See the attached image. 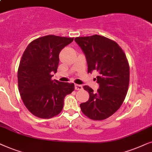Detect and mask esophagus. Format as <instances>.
I'll return each mask as SVG.
<instances>
[{"label":"esophagus","mask_w":152,"mask_h":152,"mask_svg":"<svg viewBox=\"0 0 152 152\" xmlns=\"http://www.w3.org/2000/svg\"><path fill=\"white\" fill-rule=\"evenodd\" d=\"M83 89L82 86L78 84H75V90H81Z\"/></svg>","instance_id":"obj_1"}]
</instances>
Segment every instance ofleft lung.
I'll use <instances>...</instances> for the list:
<instances>
[{"instance_id": "1", "label": "left lung", "mask_w": 152, "mask_h": 152, "mask_svg": "<svg viewBox=\"0 0 152 152\" xmlns=\"http://www.w3.org/2000/svg\"><path fill=\"white\" fill-rule=\"evenodd\" d=\"M74 40L86 56L88 73H99V88L94 92L89 86H83L90 98L80 104V109L93 120H105L120 108L126 97L130 76L128 60L122 48L104 36L78 37Z\"/></svg>"}]
</instances>
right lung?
I'll list each match as a JSON object with an SVG mask.
<instances>
[{
  "label": "right lung",
  "mask_w": 152,
  "mask_h": 152,
  "mask_svg": "<svg viewBox=\"0 0 152 152\" xmlns=\"http://www.w3.org/2000/svg\"><path fill=\"white\" fill-rule=\"evenodd\" d=\"M74 38L46 35L33 40L23 52L18 69V86L21 99L35 116L48 119L56 116L64 106L66 95L74 84L51 80L57 72L59 53Z\"/></svg>",
  "instance_id": "obj_1"
}]
</instances>
